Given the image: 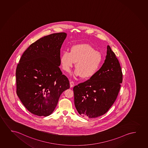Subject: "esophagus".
Returning <instances> with one entry per match:
<instances>
[{"label": "esophagus", "instance_id": "esophagus-1", "mask_svg": "<svg viewBox=\"0 0 148 148\" xmlns=\"http://www.w3.org/2000/svg\"><path fill=\"white\" fill-rule=\"evenodd\" d=\"M70 84L71 88H72L74 86V82L71 80H70Z\"/></svg>", "mask_w": 148, "mask_h": 148}]
</instances>
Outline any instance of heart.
<instances>
[{
  "mask_svg": "<svg viewBox=\"0 0 148 148\" xmlns=\"http://www.w3.org/2000/svg\"><path fill=\"white\" fill-rule=\"evenodd\" d=\"M60 62L62 68L66 72H70L76 62L74 74L87 78L98 71L102 62V56L90 45L80 44L72 47L70 52L66 51L62 53Z\"/></svg>",
  "mask_w": 148,
  "mask_h": 148,
  "instance_id": "obj_1",
  "label": "heart"
}]
</instances>
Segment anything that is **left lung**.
I'll use <instances>...</instances> for the list:
<instances>
[{
    "instance_id": "left-lung-1",
    "label": "left lung",
    "mask_w": 148,
    "mask_h": 148,
    "mask_svg": "<svg viewBox=\"0 0 148 148\" xmlns=\"http://www.w3.org/2000/svg\"><path fill=\"white\" fill-rule=\"evenodd\" d=\"M123 82V73L116 55L107 46L105 62L85 82L73 88L74 104L78 113L94 118L107 113L114 103Z\"/></svg>"
}]
</instances>
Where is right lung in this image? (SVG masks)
Returning <instances> with one entry per match:
<instances>
[{
  "label": "right lung",
  "instance_id": "obj_1",
  "mask_svg": "<svg viewBox=\"0 0 148 148\" xmlns=\"http://www.w3.org/2000/svg\"><path fill=\"white\" fill-rule=\"evenodd\" d=\"M66 33L50 34L37 40L23 53L16 71V93L32 114L48 116L60 96L70 88L59 68L60 54Z\"/></svg>",
  "mask_w": 148,
  "mask_h": 148
}]
</instances>
